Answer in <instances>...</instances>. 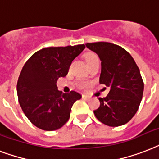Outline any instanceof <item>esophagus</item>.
Here are the masks:
<instances>
[{"label":"esophagus","mask_w":159,"mask_h":159,"mask_svg":"<svg viewBox=\"0 0 159 159\" xmlns=\"http://www.w3.org/2000/svg\"><path fill=\"white\" fill-rule=\"evenodd\" d=\"M82 98H83L84 99H86V100H89V97L85 95V94H83V95H82Z\"/></svg>","instance_id":"34e87169"}]
</instances>
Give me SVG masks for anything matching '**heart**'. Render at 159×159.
I'll list each match as a JSON object with an SVG mask.
<instances>
[{
    "mask_svg": "<svg viewBox=\"0 0 159 159\" xmlns=\"http://www.w3.org/2000/svg\"><path fill=\"white\" fill-rule=\"evenodd\" d=\"M84 60H85L86 64H87V66L89 67L91 65H93L97 61H99V57L97 56L93 52H89L86 53L85 55H84Z\"/></svg>",
    "mask_w": 159,
    "mask_h": 159,
    "instance_id": "obj_1",
    "label": "heart"
}]
</instances>
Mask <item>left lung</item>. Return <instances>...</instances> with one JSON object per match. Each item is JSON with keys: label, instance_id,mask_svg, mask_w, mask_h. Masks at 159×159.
Instances as JSON below:
<instances>
[{"label": "left lung", "instance_id": "1", "mask_svg": "<svg viewBox=\"0 0 159 159\" xmlns=\"http://www.w3.org/2000/svg\"><path fill=\"white\" fill-rule=\"evenodd\" d=\"M85 45L101 60L99 83L110 89L106 97L99 98L100 105L93 114L108 126L127 124L134 116L142 100L144 84L139 69L129 53L119 45L109 42Z\"/></svg>", "mask_w": 159, "mask_h": 159}]
</instances>
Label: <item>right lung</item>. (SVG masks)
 <instances>
[{
    "instance_id": "obj_1",
    "label": "right lung",
    "mask_w": 159,
    "mask_h": 159,
    "mask_svg": "<svg viewBox=\"0 0 159 159\" xmlns=\"http://www.w3.org/2000/svg\"><path fill=\"white\" fill-rule=\"evenodd\" d=\"M84 45L47 47L36 51L23 66L17 81V95L22 110L35 126L53 131L68 121L74 103L80 93H62L56 82L68 74L74 59Z\"/></svg>"
}]
</instances>
